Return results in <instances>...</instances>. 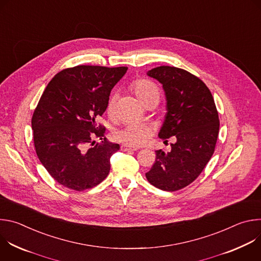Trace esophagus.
Segmentation results:
<instances>
[{"label":"esophagus","instance_id":"34e87169","mask_svg":"<svg viewBox=\"0 0 261 261\" xmlns=\"http://www.w3.org/2000/svg\"><path fill=\"white\" fill-rule=\"evenodd\" d=\"M121 150H122L123 152H133V151H137V148L128 146V145H126V144H123V145L121 146Z\"/></svg>","mask_w":261,"mask_h":261}]
</instances>
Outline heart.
Segmentation results:
<instances>
[{
    "label": "heart",
    "instance_id": "heart-1",
    "mask_svg": "<svg viewBox=\"0 0 261 261\" xmlns=\"http://www.w3.org/2000/svg\"><path fill=\"white\" fill-rule=\"evenodd\" d=\"M132 89L138 99L144 104L151 99L159 101V90L155 84L146 80L136 81L132 85ZM115 108V96H111L107 102V113L113 114ZM153 135V128L142 122H131L117 131L116 138L120 142L131 146L139 147L144 145Z\"/></svg>",
    "mask_w": 261,
    "mask_h": 261
}]
</instances>
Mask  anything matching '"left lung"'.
Returning <instances> with one entry per match:
<instances>
[{"label":"left lung","instance_id":"8db88e82","mask_svg":"<svg viewBox=\"0 0 261 261\" xmlns=\"http://www.w3.org/2000/svg\"><path fill=\"white\" fill-rule=\"evenodd\" d=\"M146 74L165 93L167 113L158 136H173L175 142L170 152L156 151V161L145 176L156 188L172 192L195 180L211 160L219 133L218 111L208 88L188 71L160 66Z\"/></svg>","mask_w":261,"mask_h":261}]
</instances>
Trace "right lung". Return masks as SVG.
Returning <instances> with one entry per match:
<instances>
[{
	"label": "right lung",
	"mask_w": 261,
	"mask_h": 261,
	"mask_svg": "<svg viewBox=\"0 0 261 261\" xmlns=\"http://www.w3.org/2000/svg\"><path fill=\"white\" fill-rule=\"evenodd\" d=\"M127 70L76 66L59 72L45 88L32 118L34 144L42 165L65 187L84 191L108 175L120 144L107 141L96 121Z\"/></svg>",
	"instance_id": "obj_1"
}]
</instances>
